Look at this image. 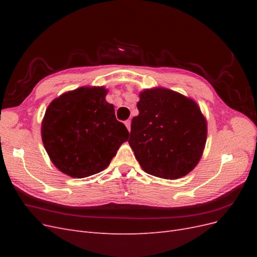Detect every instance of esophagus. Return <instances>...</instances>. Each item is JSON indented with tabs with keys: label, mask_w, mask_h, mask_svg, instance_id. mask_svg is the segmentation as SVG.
<instances>
[{
	"label": "esophagus",
	"mask_w": 257,
	"mask_h": 257,
	"mask_svg": "<svg viewBox=\"0 0 257 257\" xmlns=\"http://www.w3.org/2000/svg\"><path fill=\"white\" fill-rule=\"evenodd\" d=\"M124 124H125V126H126L127 130L130 131V130H131V120H126L125 122H124Z\"/></svg>",
	"instance_id": "34e87169"
}]
</instances>
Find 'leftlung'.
Listing matches in <instances>:
<instances>
[{
    "label": "left lung",
    "mask_w": 257,
    "mask_h": 257,
    "mask_svg": "<svg viewBox=\"0 0 257 257\" xmlns=\"http://www.w3.org/2000/svg\"><path fill=\"white\" fill-rule=\"evenodd\" d=\"M128 144L147 174L182 178L195 168L207 141V121L196 102L166 88L139 93Z\"/></svg>",
    "instance_id": "8db88e82"
}]
</instances>
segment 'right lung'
I'll return each mask as SVG.
<instances>
[{"label":"right lung","mask_w":257,"mask_h":257,"mask_svg":"<svg viewBox=\"0 0 257 257\" xmlns=\"http://www.w3.org/2000/svg\"><path fill=\"white\" fill-rule=\"evenodd\" d=\"M105 87H81L54 98L42 122V139L60 172L85 178L110 164L128 131L115 119Z\"/></svg>","instance_id":"1"}]
</instances>
